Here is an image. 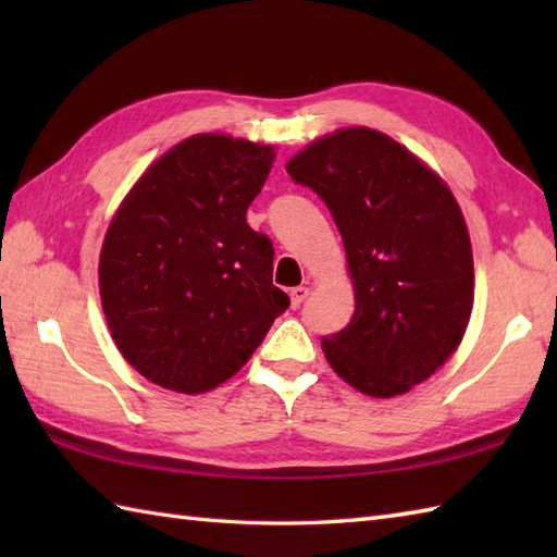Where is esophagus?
Wrapping results in <instances>:
<instances>
[{"label": "esophagus", "instance_id": "esophagus-1", "mask_svg": "<svg viewBox=\"0 0 557 557\" xmlns=\"http://www.w3.org/2000/svg\"><path fill=\"white\" fill-rule=\"evenodd\" d=\"M309 297V289L306 287H294L292 292H289V299H292V309H299V306L304 304V299Z\"/></svg>", "mask_w": 557, "mask_h": 557}]
</instances>
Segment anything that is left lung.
Instances as JSON below:
<instances>
[{"label": "left lung", "instance_id": "1", "mask_svg": "<svg viewBox=\"0 0 557 557\" xmlns=\"http://www.w3.org/2000/svg\"><path fill=\"white\" fill-rule=\"evenodd\" d=\"M342 234L357 311L321 345L335 373L371 397L405 395L447 361L474 306L467 222L447 184L366 126L313 140L287 162Z\"/></svg>", "mask_w": 557, "mask_h": 557}]
</instances>
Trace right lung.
Instances as JSON below:
<instances>
[{
    "label": "right lung",
    "mask_w": 557,
    "mask_h": 557,
    "mask_svg": "<svg viewBox=\"0 0 557 557\" xmlns=\"http://www.w3.org/2000/svg\"><path fill=\"white\" fill-rule=\"evenodd\" d=\"M272 160V146L198 134L152 162L116 210L98 268L102 311L150 383L208 393L289 309L272 285L275 248L246 222Z\"/></svg>",
    "instance_id": "right-lung-1"
}]
</instances>
